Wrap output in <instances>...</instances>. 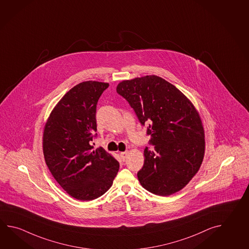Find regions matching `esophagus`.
Returning <instances> with one entry per match:
<instances>
[{"instance_id":"obj_1","label":"esophagus","mask_w":249,"mask_h":249,"mask_svg":"<svg viewBox=\"0 0 249 249\" xmlns=\"http://www.w3.org/2000/svg\"><path fill=\"white\" fill-rule=\"evenodd\" d=\"M120 155H121V158H122V160H123V161H125V160H126V159L127 158V155H128V152H121V154H120Z\"/></svg>"}]
</instances>
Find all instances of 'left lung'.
<instances>
[{
	"label": "left lung",
	"instance_id": "1",
	"mask_svg": "<svg viewBox=\"0 0 249 249\" xmlns=\"http://www.w3.org/2000/svg\"><path fill=\"white\" fill-rule=\"evenodd\" d=\"M116 90L127 100L147 134L154 151L144 149L137 178L148 192L169 196L197 174L205 154V132L197 109L168 81L157 75L125 80Z\"/></svg>",
	"mask_w": 249,
	"mask_h": 249
}]
</instances>
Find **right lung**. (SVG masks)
Segmentation results:
<instances>
[{
	"instance_id": "right-lung-1",
	"label": "right lung",
	"mask_w": 249,
	"mask_h": 249,
	"mask_svg": "<svg viewBox=\"0 0 249 249\" xmlns=\"http://www.w3.org/2000/svg\"><path fill=\"white\" fill-rule=\"evenodd\" d=\"M107 82L83 81L71 88L46 122L42 148L52 176L79 200L98 198L112 186L120 164L104 149L93 150L97 134V104Z\"/></svg>"
}]
</instances>
